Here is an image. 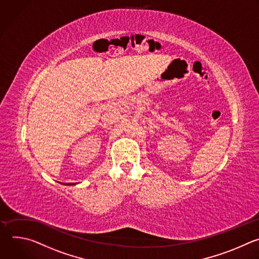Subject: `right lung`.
I'll return each instance as SVG.
<instances>
[{
    "instance_id": "add662e5",
    "label": "right lung",
    "mask_w": 259,
    "mask_h": 259,
    "mask_svg": "<svg viewBox=\"0 0 259 259\" xmlns=\"http://www.w3.org/2000/svg\"><path fill=\"white\" fill-rule=\"evenodd\" d=\"M67 185H75V184H67Z\"/></svg>"
}]
</instances>
